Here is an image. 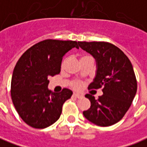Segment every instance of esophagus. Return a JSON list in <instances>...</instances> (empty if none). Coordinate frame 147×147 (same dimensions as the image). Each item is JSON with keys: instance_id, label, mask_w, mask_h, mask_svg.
Segmentation results:
<instances>
[{"instance_id": "esophagus-1", "label": "esophagus", "mask_w": 147, "mask_h": 147, "mask_svg": "<svg viewBox=\"0 0 147 147\" xmlns=\"http://www.w3.org/2000/svg\"><path fill=\"white\" fill-rule=\"evenodd\" d=\"M72 96H73L74 98H80L82 97L81 94H77V93H74L73 95Z\"/></svg>"}]
</instances>
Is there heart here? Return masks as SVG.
I'll list each match as a JSON object with an SVG mask.
<instances>
[{"label": "heart", "mask_w": 147, "mask_h": 147, "mask_svg": "<svg viewBox=\"0 0 147 147\" xmlns=\"http://www.w3.org/2000/svg\"><path fill=\"white\" fill-rule=\"evenodd\" d=\"M88 57H90V56H86V55H85V56H83V57H81V59H80V60H83V59H84V58ZM66 61H67V59H66V58L63 60L62 63H61V66H62V67H64V64H65V63H66ZM71 86L73 87L74 89L79 90V89H80L81 87H82V83H81L80 81H79V80H74V81H72V82H71Z\"/></svg>", "instance_id": "obj_1"}]
</instances>
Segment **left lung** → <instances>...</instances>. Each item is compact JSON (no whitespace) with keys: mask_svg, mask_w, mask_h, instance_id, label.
<instances>
[{"mask_svg":"<svg viewBox=\"0 0 147 147\" xmlns=\"http://www.w3.org/2000/svg\"><path fill=\"white\" fill-rule=\"evenodd\" d=\"M80 48L96 60V76L88 89L102 87L98 99L85 95L90 108L83 116L91 123L108 127L119 122L128 110L137 91V81L131 61L123 52L105 42H78Z\"/></svg>","mask_w":147,"mask_h":147,"instance_id":"obj_1","label":"left lung"}]
</instances>
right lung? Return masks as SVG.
Listing matches in <instances>:
<instances>
[{
  "instance_id": "add662e5",
  "label": "right lung",
  "mask_w": 147,
  "mask_h": 147,
  "mask_svg": "<svg viewBox=\"0 0 147 147\" xmlns=\"http://www.w3.org/2000/svg\"><path fill=\"white\" fill-rule=\"evenodd\" d=\"M76 47V41L47 39L28 49L15 66L11 97L18 114L34 128H45L61 117L62 106L72 95L64 88L60 93L48 89L49 78L61 72L62 58Z\"/></svg>"
}]
</instances>
